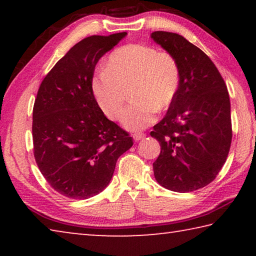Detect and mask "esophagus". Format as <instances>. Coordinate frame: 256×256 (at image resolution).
<instances>
[{
	"instance_id": "1",
	"label": "esophagus",
	"mask_w": 256,
	"mask_h": 256,
	"mask_svg": "<svg viewBox=\"0 0 256 256\" xmlns=\"http://www.w3.org/2000/svg\"><path fill=\"white\" fill-rule=\"evenodd\" d=\"M146 136L144 133H141V132H138V133H134L133 134V138L136 141H138V140H142Z\"/></svg>"
}]
</instances>
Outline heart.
<instances>
[{
  "instance_id": "1",
  "label": "heart",
  "mask_w": 256,
  "mask_h": 256,
  "mask_svg": "<svg viewBox=\"0 0 256 256\" xmlns=\"http://www.w3.org/2000/svg\"><path fill=\"white\" fill-rule=\"evenodd\" d=\"M180 86V66L175 56L140 42L112 50L104 64V72L92 80L99 107L112 120L120 118L130 90L133 102L123 112L122 123L133 131L148 128L157 112L168 110Z\"/></svg>"
}]
</instances>
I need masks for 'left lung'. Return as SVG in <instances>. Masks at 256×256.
Returning a JSON list of instances; mask_svg holds the SVG:
<instances>
[{
  "instance_id": "8db88e82",
  "label": "left lung",
  "mask_w": 256,
  "mask_h": 256,
  "mask_svg": "<svg viewBox=\"0 0 256 256\" xmlns=\"http://www.w3.org/2000/svg\"><path fill=\"white\" fill-rule=\"evenodd\" d=\"M151 38L180 66L178 94L150 132L162 149L154 174L164 188L193 192L210 184L228 157L232 130L227 86L209 56L183 36L154 32Z\"/></svg>"
}]
</instances>
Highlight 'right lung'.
<instances>
[{
    "label": "right lung",
    "instance_id": "obj_1",
    "mask_svg": "<svg viewBox=\"0 0 256 256\" xmlns=\"http://www.w3.org/2000/svg\"><path fill=\"white\" fill-rule=\"evenodd\" d=\"M126 36L86 37L47 73L32 110L34 156L48 184L86 200L110 184L120 156L133 146L128 132L104 115L92 89L99 58Z\"/></svg>",
    "mask_w": 256,
    "mask_h": 256
}]
</instances>
